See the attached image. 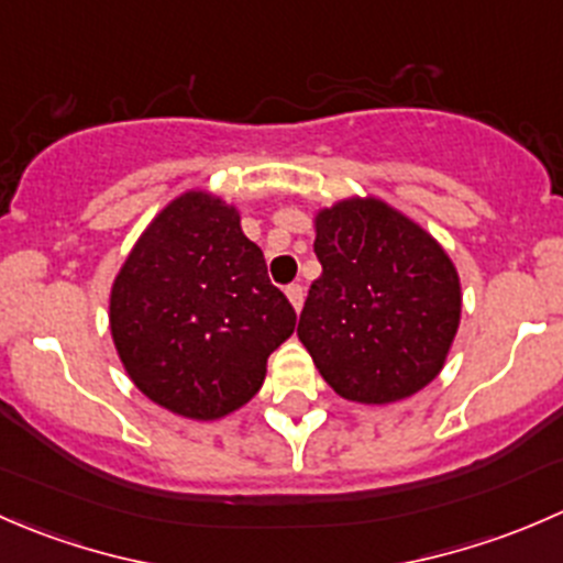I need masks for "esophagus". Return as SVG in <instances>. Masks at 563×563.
Wrapping results in <instances>:
<instances>
[{
    "label": "esophagus",
    "instance_id": "1",
    "mask_svg": "<svg viewBox=\"0 0 563 563\" xmlns=\"http://www.w3.org/2000/svg\"><path fill=\"white\" fill-rule=\"evenodd\" d=\"M286 297L291 299V305H294V310H302V302H305V288L299 286V283H291V286L286 288Z\"/></svg>",
    "mask_w": 563,
    "mask_h": 563
}]
</instances>
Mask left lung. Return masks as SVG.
<instances>
[{
	"label": "left lung",
	"mask_w": 563,
	"mask_h": 563,
	"mask_svg": "<svg viewBox=\"0 0 563 563\" xmlns=\"http://www.w3.org/2000/svg\"><path fill=\"white\" fill-rule=\"evenodd\" d=\"M323 272L299 340L323 382L356 402H395L433 382L460 323L457 272L439 242L376 198L316 218Z\"/></svg>",
	"instance_id": "left-lung-1"
}]
</instances>
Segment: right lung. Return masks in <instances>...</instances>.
I'll list each match as a JSON object with an SVG mask.
<instances>
[{
  "instance_id": "obj_1",
  "label": "right lung",
  "mask_w": 563,
  "mask_h": 563,
  "mask_svg": "<svg viewBox=\"0 0 563 563\" xmlns=\"http://www.w3.org/2000/svg\"><path fill=\"white\" fill-rule=\"evenodd\" d=\"M294 327L236 209L207 192H185L157 214L111 291L124 371L150 400L190 419L245 406Z\"/></svg>"
}]
</instances>
